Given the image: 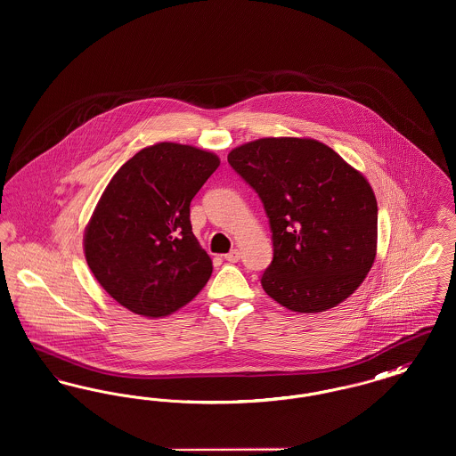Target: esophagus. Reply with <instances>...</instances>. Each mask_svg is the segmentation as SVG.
<instances>
[{
	"label": "esophagus",
	"instance_id": "obj_1",
	"mask_svg": "<svg viewBox=\"0 0 456 456\" xmlns=\"http://www.w3.org/2000/svg\"><path fill=\"white\" fill-rule=\"evenodd\" d=\"M224 258L227 261H231V263H236V261H239V258H240V253H239V249H232V251L227 253Z\"/></svg>",
	"mask_w": 456,
	"mask_h": 456
}]
</instances>
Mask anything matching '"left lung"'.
Segmentation results:
<instances>
[{
	"label": "left lung",
	"mask_w": 456,
	"mask_h": 456,
	"mask_svg": "<svg viewBox=\"0 0 456 456\" xmlns=\"http://www.w3.org/2000/svg\"><path fill=\"white\" fill-rule=\"evenodd\" d=\"M258 193L273 260L265 292L296 313L344 303L364 282L378 242V203L368 179L313 138H260L227 155Z\"/></svg>",
	"instance_id": "left-lung-1"
}]
</instances>
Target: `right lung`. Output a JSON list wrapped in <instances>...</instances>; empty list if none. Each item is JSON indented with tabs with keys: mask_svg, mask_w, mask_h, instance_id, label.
Wrapping results in <instances>:
<instances>
[{
	"mask_svg": "<svg viewBox=\"0 0 456 456\" xmlns=\"http://www.w3.org/2000/svg\"><path fill=\"white\" fill-rule=\"evenodd\" d=\"M218 166L216 153L162 142L109 181L84 251L97 282L131 313L167 316L208 282L212 260L191 231L190 203Z\"/></svg>",
	"mask_w": 456,
	"mask_h": 456,
	"instance_id": "obj_1",
	"label": "right lung"
}]
</instances>
